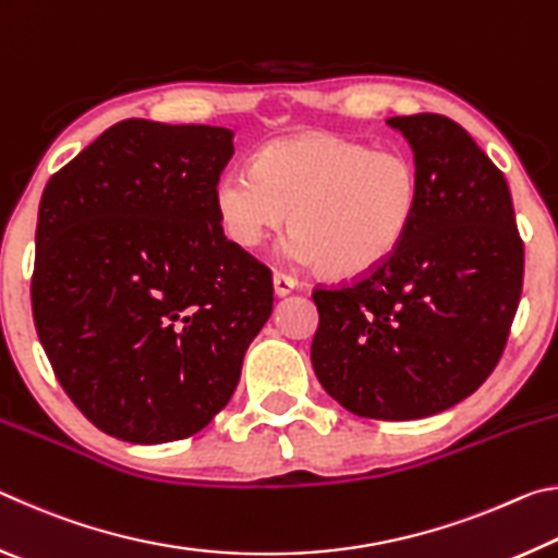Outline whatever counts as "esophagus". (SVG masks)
Listing matches in <instances>:
<instances>
[{"instance_id":"esophagus-1","label":"esophagus","mask_w":558,"mask_h":558,"mask_svg":"<svg viewBox=\"0 0 558 558\" xmlns=\"http://www.w3.org/2000/svg\"><path fill=\"white\" fill-rule=\"evenodd\" d=\"M295 288H298V280L286 276V272H276V276H272V290H276L278 298L290 295Z\"/></svg>"}]
</instances>
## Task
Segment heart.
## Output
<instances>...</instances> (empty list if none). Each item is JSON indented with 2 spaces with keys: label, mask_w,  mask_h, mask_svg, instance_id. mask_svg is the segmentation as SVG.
Returning a JSON list of instances; mask_svg holds the SVG:
<instances>
[{
  "label": "heart",
  "mask_w": 558,
  "mask_h": 558,
  "mask_svg": "<svg viewBox=\"0 0 558 558\" xmlns=\"http://www.w3.org/2000/svg\"><path fill=\"white\" fill-rule=\"evenodd\" d=\"M421 199L418 172L391 149L305 132L260 149L256 167H233L214 186L229 239L253 248L288 221L286 251L327 276L356 278L389 260L409 235Z\"/></svg>",
  "instance_id": "heart-1"
}]
</instances>
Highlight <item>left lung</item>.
<instances>
[{"label": "left lung", "mask_w": 558, "mask_h": 558, "mask_svg": "<svg viewBox=\"0 0 558 558\" xmlns=\"http://www.w3.org/2000/svg\"><path fill=\"white\" fill-rule=\"evenodd\" d=\"M409 140L421 199L393 256L354 282L315 288L313 366L347 411L428 418L477 391L505 352L524 243L507 179L458 122L389 118Z\"/></svg>", "instance_id": "8db88e82"}]
</instances>
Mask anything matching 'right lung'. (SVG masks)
<instances>
[{
	"instance_id": "right-lung-1",
	"label": "right lung",
	"mask_w": 558,
	"mask_h": 558,
	"mask_svg": "<svg viewBox=\"0 0 558 558\" xmlns=\"http://www.w3.org/2000/svg\"><path fill=\"white\" fill-rule=\"evenodd\" d=\"M233 132L122 120L44 189L32 310L69 399L112 438L209 426L272 313L270 270L223 235Z\"/></svg>"
}]
</instances>
